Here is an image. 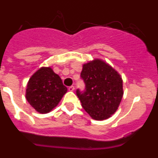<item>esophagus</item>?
Instances as JSON below:
<instances>
[{"instance_id": "esophagus-1", "label": "esophagus", "mask_w": 158, "mask_h": 158, "mask_svg": "<svg viewBox=\"0 0 158 158\" xmlns=\"http://www.w3.org/2000/svg\"><path fill=\"white\" fill-rule=\"evenodd\" d=\"M69 91H70V92H73V91H74V89H75V88H74V86H70V87H69Z\"/></svg>"}]
</instances>
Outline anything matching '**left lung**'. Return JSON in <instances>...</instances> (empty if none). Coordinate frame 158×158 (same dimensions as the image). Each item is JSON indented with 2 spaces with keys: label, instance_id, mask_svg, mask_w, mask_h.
<instances>
[{
  "label": "left lung",
  "instance_id": "obj_1",
  "mask_svg": "<svg viewBox=\"0 0 158 158\" xmlns=\"http://www.w3.org/2000/svg\"><path fill=\"white\" fill-rule=\"evenodd\" d=\"M81 77L85 91L77 90L85 111L95 120L107 119L115 114L123 96V79L109 64L100 58L85 63Z\"/></svg>",
  "mask_w": 158,
  "mask_h": 158
}]
</instances>
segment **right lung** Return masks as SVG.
Masks as SVG:
<instances>
[{
    "instance_id": "right-lung-1",
    "label": "right lung",
    "mask_w": 158,
    "mask_h": 158,
    "mask_svg": "<svg viewBox=\"0 0 158 158\" xmlns=\"http://www.w3.org/2000/svg\"><path fill=\"white\" fill-rule=\"evenodd\" d=\"M67 88L51 67H41L32 75L26 88V99L36 111L47 114L58 104Z\"/></svg>"
}]
</instances>
